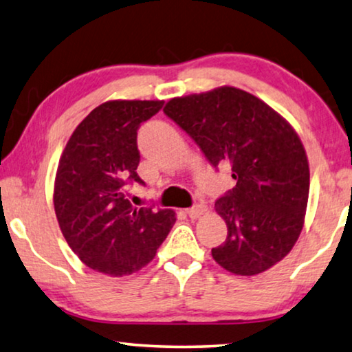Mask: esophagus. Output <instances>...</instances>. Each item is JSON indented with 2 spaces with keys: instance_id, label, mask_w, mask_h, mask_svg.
I'll return each instance as SVG.
<instances>
[{
  "instance_id": "esophagus-1",
  "label": "esophagus",
  "mask_w": 352,
  "mask_h": 352,
  "mask_svg": "<svg viewBox=\"0 0 352 352\" xmlns=\"http://www.w3.org/2000/svg\"><path fill=\"white\" fill-rule=\"evenodd\" d=\"M206 212H207V207L206 206H194L191 208H186V214L191 219H197L199 217H202V214L206 213Z\"/></svg>"
}]
</instances>
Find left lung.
I'll return each instance as SVG.
<instances>
[{"label": "left lung", "instance_id": "8db88e82", "mask_svg": "<svg viewBox=\"0 0 352 352\" xmlns=\"http://www.w3.org/2000/svg\"><path fill=\"white\" fill-rule=\"evenodd\" d=\"M164 113L213 167L228 164L235 186L214 202L228 237L213 259L235 275L280 262L302 232L310 191L305 148L292 126L259 98L235 87L174 98Z\"/></svg>", "mask_w": 352, "mask_h": 352}]
</instances>
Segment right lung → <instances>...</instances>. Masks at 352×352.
I'll use <instances>...</instances> for the list:
<instances>
[{
  "label": "right lung",
  "mask_w": 352,
  "mask_h": 352,
  "mask_svg": "<svg viewBox=\"0 0 352 352\" xmlns=\"http://www.w3.org/2000/svg\"><path fill=\"white\" fill-rule=\"evenodd\" d=\"M164 101H107L67 140L55 178L54 206L67 245L90 269L110 276L139 272L175 223L172 210L134 207L126 185L140 183L138 129Z\"/></svg>",
  "instance_id": "obj_1"
}]
</instances>
